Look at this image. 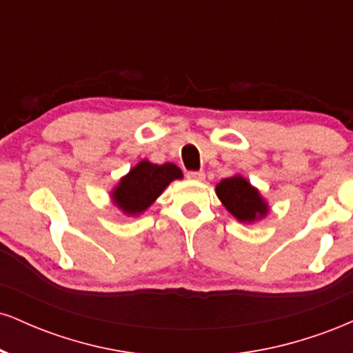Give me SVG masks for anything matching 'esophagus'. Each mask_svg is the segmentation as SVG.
I'll return each mask as SVG.
<instances>
[{
  "label": "esophagus",
  "instance_id": "1",
  "mask_svg": "<svg viewBox=\"0 0 353 353\" xmlns=\"http://www.w3.org/2000/svg\"><path fill=\"white\" fill-rule=\"evenodd\" d=\"M205 174L202 171H189L188 172V179H192V181H202L204 179Z\"/></svg>",
  "mask_w": 353,
  "mask_h": 353
}]
</instances>
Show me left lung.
<instances>
[{"label":"left lung","mask_w":353,"mask_h":353,"mask_svg":"<svg viewBox=\"0 0 353 353\" xmlns=\"http://www.w3.org/2000/svg\"><path fill=\"white\" fill-rule=\"evenodd\" d=\"M216 190L225 209L241 222H252L257 216L265 214L264 201L244 177L236 176L221 181Z\"/></svg>","instance_id":"1"}]
</instances>
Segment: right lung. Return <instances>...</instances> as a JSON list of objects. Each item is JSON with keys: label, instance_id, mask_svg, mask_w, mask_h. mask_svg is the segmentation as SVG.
<instances>
[{"label": "right lung", "instance_id": "1", "mask_svg": "<svg viewBox=\"0 0 353 353\" xmlns=\"http://www.w3.org/2000/svg\"><path fill=\"white\" fill-rule=\"evenodd\" d=\"M181 177V169L171 163L157 165L143 161L117 185L114 201L124 212H143L163 192L169 182Z\"/></svg>", "mask_w": 353, "mask_h": 353}]
</instances>
